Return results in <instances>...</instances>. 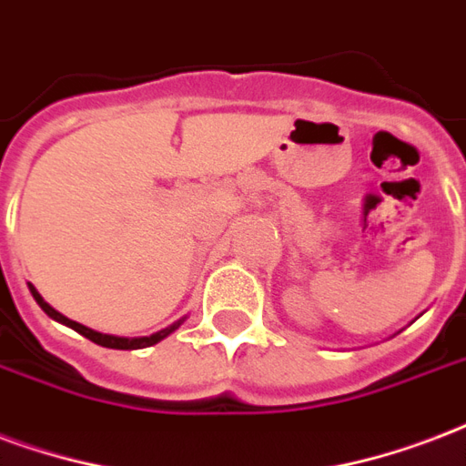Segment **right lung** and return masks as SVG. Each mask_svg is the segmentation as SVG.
Wrapping results in <instances>:
<instances>
[{
    "mask_svg": "<svg viewBox=\"0 0 466 466\" xmlns=\"http://www.w3.org/2000/svg\"><path fill=\"white\" fill-rule=\"evenodd\" d=\"M28 290H31V296H34V300L38 305H41V310L48 315V318H53L56 322H63V325H67V328H73L76 332H80L83 337H87L90 342L99 344V347H109V350H144V347H151V344H158L161 339H166V337L170 335V332H176L183 322H186V318H180L177 322H173V325H168L166 329H158V332H154V335L148 337H116V335H102V332H97V329H90L85 328V325H80V322H76V319H67L63 312H58L56 308H51V305L46 303L44 298H41V293L28 283Z\"/></svg>",
    "mask_w": 466,
    "mask_h": 466,
    "instance_id": "1",
    "label": "right lung"
}]
</instances>
